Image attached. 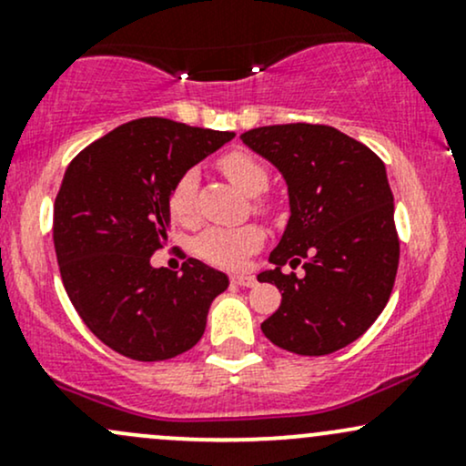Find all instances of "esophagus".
Listing matches in <instances>:
<instances>
[{
  "label": "esophagus",
  "instance_id": "esophagus-1",
  "mask_svg": "<svg viewBox=\"0 0 466 466\" xmlns=\"http://www.w3.org/2000/svg\"><path fill=\"white\" fill-rule=\"evenodd\" d=\"M232 282H234V285H240V287H254L256 285V278L254 276L238 274V276H232Z\"/></svg>",
  "mask_w": 466,
  "mask_h": 466
}]
</instances>
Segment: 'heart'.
I'll return each instance as SVG.
<instances>
[{
    "label": "heart",
    "mask_w": 466,
    "mask_h": 466,
    "mask_svg": "<svg viewBox=\"0 0 466 466\" xmlns=\"http://www.w3.org/2000/svg\"><path fill=\"white\" fill-rule=\"evenodd\" d=\"M223 173L228 175L240 190L256 197L267 190L269 186V170L267 166L256 159L254 155L243 151H232L218 159ZM197 175L195 168L184 170L177 181L170 188V210L181 223L195 221L197 217ZM256 210L265 212L267 206L263 201H256ZM263 243V232L256 226L240 228H210L195 238V254L210 265L218 267H238L254 254Z\"/></svg>",
    "instance_id": "b5f03b06"
}]
</instances>
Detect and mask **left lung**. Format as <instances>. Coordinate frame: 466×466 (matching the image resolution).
Returning <instances> with one entry per match:
<instances>
[{
    "label": "left lung",
    "instance_id": "8db88e82",
    "mask_svg": "<svg viewBox=\"0 0 466 466\" xmlns=\"http://www.w3.org/2000/svg\"><path fill=\"white\" fill-rule=\"evenodd\" d=\"M240 140L285 175L291 217L260 282L282 291L260 329L278 349L330 355L370 329L399 269L394 197L386 166L366 144L326 125L258 127ZM303 263L305 276L282 275Z\"/></svg>",
    "mask_w": 466,
    "mask_h": 466
}]
</instances>
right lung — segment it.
Here are the masks:
<instances>
[{
  "label": "right lung",
  "instance_id": "add662e5",
  "mask_svg": "<svg viewBox=\"0 0 466 466\" xmlns=\"http://www.w3.org/2000/svg\"><path fill=\"white\" fill-rule=\"evenodd\" d=\"M234 133L166 117L116 127L72 159L55 201L63 287L87 329L136 361L173 360L206 330L208 309L229 280L188 258L181 271L151 267L168 243L170 188Z\"/></svg>",
  "mask_w": 466,
  "mask_h": 466
}]
</instances>
